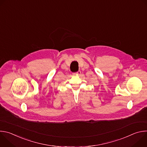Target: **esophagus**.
Returning a JSON list of instances; mask_svg holds the SVG:
<instances>
[{"mask_svg":"<svg viewBox=\"0 0 147 147\" xmlns=\"http://www.w3.org/2000/svg\"><path fill=\"white\" fill-rule=\"evenodd\" d=\"M74 74H76V75H80V74H81V71H78L77 72L74 73Z\"/></svg>","mask_w":147,"mask_h":147,"instance_id":"esophagus-1","label":"esophagus"}]
</instances>
